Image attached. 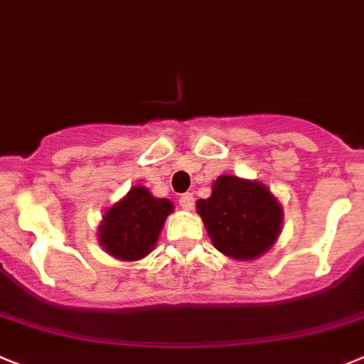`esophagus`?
<instances>
[{
	"instance_id": "esophagus-1",
	"label": "esophagus",
	"mask_w": 364,
	"mask_h": 364,
	"mask_svg": "<svg viewBox=\"0 0 364 364\" xmlns=\"http://www.w3.org/2000/svg\"><path fill=\"white\" fill-rule=\"evenodd\" d=\"M179 205H181L183 210H192L194 208V196L192 194H181V198H179Z\"/></svg>"
}]
</instances>
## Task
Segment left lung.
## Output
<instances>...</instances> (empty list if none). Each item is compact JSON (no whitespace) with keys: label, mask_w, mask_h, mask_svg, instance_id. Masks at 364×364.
Returning a JSON list of instances; mask_svg holds the SVG:
<instances>
[{"label":"left lung","mask_w":364,"mask_h":364,"mask_svg":"<svg viewBox=\"0 0 364 364\" xmlns=\"http://www.w3.org/2000/svg\"><path fill=\"white\" fill-rule=\"evenodd\" d=\"M210 241L221 254L252 261L267 254L283 228V206L267 185L223 174L212 185L210 198L198 199Z\"/></svg>","instance_id":"obj_1"}]
</instances>
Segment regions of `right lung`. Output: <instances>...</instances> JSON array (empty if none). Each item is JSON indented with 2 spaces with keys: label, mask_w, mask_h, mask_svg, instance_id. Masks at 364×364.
Returning a JSON list of instances; mask_svg holds the SVG:
<instances>
[{
  "label": "right lung",
  "mask_w": 364,
  "mask_h": 364,
  "mask_svg": "<svg viewBox=\"0 0 364 364\" xmlns=\"http://www.w3.org/2000/svg\"><path fill=\"white\" fill-rule=\"evenodd\" d=\"M174 203L156 198L146 186L136 185L103 214L97 241L119 261H139L154 250Z\"/></svg>",
  "instance_id": "1"
}]
</instances>
